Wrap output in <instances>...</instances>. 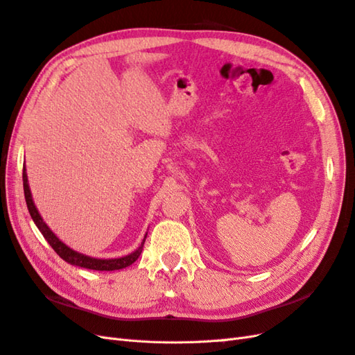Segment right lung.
Wrapping results in <instances>:
<instances>
[{"mask_svg": "<svg viewBox=\"0 0 355 355\" xmlns=\"http://www.w3.org/2000/svg\"><path fill=\"white\" fill-rule=\"evenodd\" d=\"M24 191H25L26 206H28V210H29L32 220L35 222L37 228L40 230V232L42 235H44V239L53 247V250H55L65 262H68L71 265H75V266L87 268V270H94V271H115V270H123V268L130 266L133 262L137 261V257L141 256L142 249H144V243H145V239H146V234L144 237V241L141 243V245H139L135 252H132L130 254L121 256V257H115V259H98V257H92V256H87V254H83L80 252L72 250L71 247H68L65 243L60 241L56 237V234L47 227V223L44 220H42L41 214L38 213V210L35 207L34 200H32V194H31V189H29L28 175H26L25 167H24Z\"/></svg>", "mask_w": 355, "mask_h": 355, "instance_id": "right-lung-1", "label": "right lung"}]
</instances>
